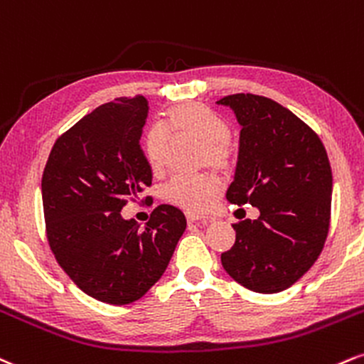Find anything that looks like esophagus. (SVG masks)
<instances>
[{"label":"esophagus","instance_id":"esophagus-1","mask_svg":"<svg viewBox=\"0 0 364 364\" xmlns=\"http://www.w3.org/2000/svg\"><path fill=\"white\" fill-rule=\"evenodd\" d=\"M186 218H187V221H189V223H198V221H200V223H208V218L206 216H200V215H198V213L187 211L186 213Z\"/></svg>","mask_w":364,"mask_h":364}]
</instances>
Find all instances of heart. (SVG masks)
<instances>
[{
    "instance_id": "obj_1",
    "label": "heart",
    "mask_w": 364,
    "mask_h": 364,
    "mask_svg": "<svg viewBox=\"0 0 364 364\" xmlns=\"http://www.w3.org/2000/svg\"><path fill=\"white\" fill-rule=\"evenodd\" d=\"M166 134L189 136L203 143V164L218 170H230L237 158V149L230 143V127L223 117L206 105L187 104L170 109L165 114L161 129H151L144 139V151L153 170L165 165ZM220 189L215 175H178L165 187V198L170 203L187 209H199L206 199Z\"/></svg>"
}]
</instances>
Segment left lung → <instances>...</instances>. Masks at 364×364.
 I'll use <instances>...</instances> for the list:
<instances>
[{
	"label": "left lung",
	"mask_w": 364,
	"mask_h": 364,
	"mask_svg": "<svg viewBox=\"0 0 364 364\" xmlns=\"http://www.w3.org/2000/svg\"><path fill=\"white\" fill-rule=\"evenodd\" d=\"M237 115L240 144L230 203L259 208L235 223L225 271L255 293H279L318 259L331 223L332 170L322 141L291 110L267 97L237 93L218 100Z\"/></svg>",
	"instance_id": "left-lung-1"
}]
</instances>
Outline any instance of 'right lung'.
Returning a JSON list of instances; mask_svg holds the SVG:
<instances>
[{
  "mask_svg": "<svg viewBox=\"0 0 364 364\" xmlns=\"http://www.w3.org/2000/svg\"><path fill=\"white\" fill-rule=\"evenodd\" d=\"M143 95L97 107L59 136L42 175L47 240L81 291L110 305L139 300L164 276L186 232L178 208L160 204L144 230L121 209L151 186L139 139Z\"/></svg>",
  "mask_w": 364,
  "mask_h": 364,
  "instance_id": "1",
  "label": "right lung"
}]
</instances>
